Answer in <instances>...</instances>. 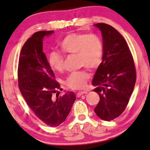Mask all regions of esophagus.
<instances>
[{"mask_svg": "<svg viewBox=\"0 0 150 150\" xmlns=\"http://www.w3.org/2000/svg\"><path fill=\"white\" fill-rule=\"evenodd\" d=\"M88 93V91H79V92H78L77 93V96L79 98L81 96H82L83 94H85V93Z\"/></svg>", "mask_w": 150, "mask_h": 150, "instance_id": "34e87169", "label": "esophagus"}]
</instances>
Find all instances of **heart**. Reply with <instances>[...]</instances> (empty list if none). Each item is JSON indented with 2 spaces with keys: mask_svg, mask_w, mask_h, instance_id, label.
Returning <instances> with one entry per match:
<instances>
[{
  "mask_svg": "<svg viewBox=\"0 0 150 150\" xmlns=\"http://www.w3.org/2000/svg\"><path fill=\"white\" fill-rule=\"evenodd\" d=\"M62 52L71 55H77L81 67L95 70L101 64L103 57V44L99 36L94 33L71 32L67 34L59 43ZM49 64L53 70L61 72L64 69V57L52 52L48 58ZM89 74L83 70L71 73L65 80V85L71 89L85 88Z\"/></svg>",
  "mask_w": 150,
  "mask_h": 150,
  "instance_id": "obj_1",
  "label": "heart"
}]
</instances>
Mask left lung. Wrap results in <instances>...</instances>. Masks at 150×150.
I'll return each instance as SVG.
<instances>
[{
  "label": "left lung",
  "instance_id": "obj_1",
  "mask_svg": "<svg viewBox=\"0 0 150 150\" xmlns=\"http://www.w3.org/2000/svg\"><path fill=\"white\" fill-rule=\"evenodd\" d=\"M101 31L103 57L92 80L100 96L94 111L101 119L109 121L121 115L128 104L136 81V71L131 51L122 35L108 24H94Z\"/></svg>",
  "mask_w": 150,
  "mask_h": 150
}]
</instances>
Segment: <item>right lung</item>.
I'll return each mask as SVG.
<instances>
[{
	"label": "right lung",
	"instance_id": "1",
	"mask_svg": "<svg viewBox=\"0 0 150 150\" xmlns=\"http://www.w3.org/2000/svg\"><path fill=\"white\" fill-rule=\"evenodd\" d=\"M53 33V30L35 32L24 44L18 64V85L39 119L48 126L57 127L68 117L76 96L73 91H67L59 96L58 90L61 88L43 52L44 38Z\"/></svg>",
	"mask_w": 150,
	"mask_h": 150
}]
</instances>
